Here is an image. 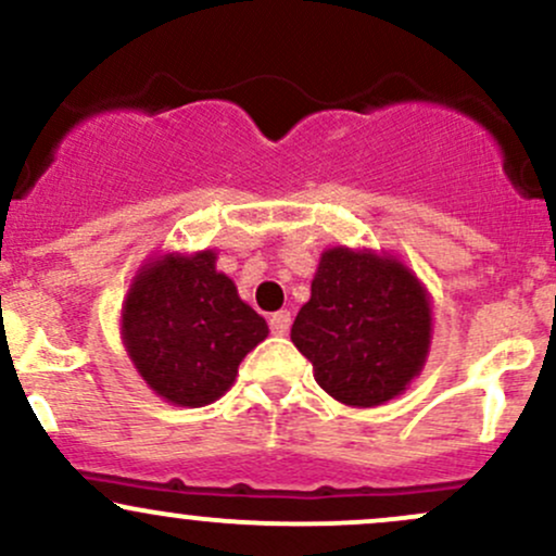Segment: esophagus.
<instances>
[{
  "instance_id": "1",
  "label": "esophagus",
  "mask_w": 556,
  "mask_h": 556,
  "mask_svg": "<svg viewBox=\"0 0 556 556\" xmlns=\"http://www.w3.org/2000/svg\"><path fill=\"white\" fill-rule=\"evenodd\" d=\"M290 321V311H277V314L268 316V329H271V334H288Z\"/></svg>"
}]
</instances>
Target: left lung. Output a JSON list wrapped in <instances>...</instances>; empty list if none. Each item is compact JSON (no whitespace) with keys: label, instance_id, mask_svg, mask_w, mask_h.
Listing matches in <instances>:
<instances>
[{"label":"left lung","instance_id":"1","mask_svg":"<svg viewBox=\"0 0 556 556\" xmlns=\"http://www.w3.org/2000/svg\"><path fill=\"white\" fill-rule=\"evenodd\" d=\"M290 338L314 380L348 406H377L406 390L430 345V303L399 261L332 248Z\"/></svg>","mask_w":556,"mask_h":556}]
</instances>
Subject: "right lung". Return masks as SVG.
Here are the masks:
<instances>
[{
    "instance_id": "add662e5",
    "label": "right lung",
    "mask_w": 556,
    "mask_h": 556,
    "mask_svg": "<svg viewBox=\"0 0 556 556\" xmlns=\"http://www.w3.org/2000/svg\"><path fill=\"white\" fill-rule=\"evenodd\" d=\"M268 334L264 316L216 271V253L166 255L137 277L124 306V340L144 382L179 406H205Z\"/></svg>"
}]
</instances>
